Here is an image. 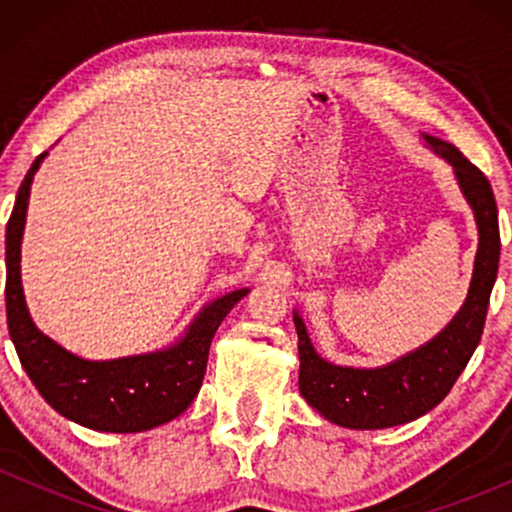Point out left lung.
Masks as SVG:
<instances>
[{"mask_svg": "<svg viewBox=\"0 0 512 512\" xmlns=\"http://www.w3.org/2000/svg\"><path fill=\"white\" fill-rule=\"evenodd\" d=\"M426 142L455 168L457 182L477 216L479 250L472 286L460 313L433 342L385 368L332 366L315 354L303 320L293 315L301 358V395L327 421L344 428L370 431L407 424L424 416L452 390L484 332L486 308L501 255L496 197L486 175L467 161L457 146L433 137H426Z\"/></svg>", "mask_w": 512, "mask_h": 512, "instance_id": "1", "label": "left lung"}]
</instances>
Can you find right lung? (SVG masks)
<instances>
[{
	"instance_id": "1",
	"label": "right lung",
	"mask_w": 512,
	"mask_h": 512,
	"mask_svg": "<svg viewBox=\"0 0 512 512\" xmlns=\"http://www.w3.org/2000/svg\"><path fill=\"white\" fill-rule=\"evenodd\" d=\"M45 156L48 151L35 158L23 178L7 223V325L21 366L52 409L93 431L137 433L173 421L197 397L207 373L211 339L248 289L216 298L192 322L185 339L166 351L117 361H84L64 351L33 325L21 289L28 195Z\"/></svg>"
}]
</instances>
